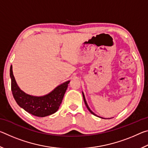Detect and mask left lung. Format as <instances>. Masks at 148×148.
<instances>
[{
    "instance_id": "1",
    "label": "left lung",
    "mask_w": 148,
    "mask_h": 148,
    "mask_svg": "<svg viewBox=\"0 0 148 148\" xmlns=\"http://www.w3.org/2000/svg\"><path fill=\"white\" fill-rule=\"evenodd\" d=\"M83 97H84V102H85V104H86V107H87V108L88 109V110L89 111L91 112V113L92 114H93V115H95V116H96V115H95L93 112H92L91 110H90V108H89V106H88V105H87V102H86V99H85V97H84V93H83Z\"/></svg>"
}]
</instances>
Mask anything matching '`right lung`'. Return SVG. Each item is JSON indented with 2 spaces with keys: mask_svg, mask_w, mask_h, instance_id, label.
Wrapping results in <instances>:
<instances>
[{
  "mask_svg": "<svg viewBox=\"0 0 148 148\" xmlns=\"http://www.w3.org/2000/svg\"><path fill=\"white\" fill-rule=\"evenodd\" d=\"M10 72L12 95L20 107L37 117L49 116L58 110L70 81L60 85L48 95L43 97H34L26 94L17 86L13 75L12 65Z\"/></svg>",
  "mask_w": 148,
  "mask_h": 148,
  "instance_id": "1",
  "label": "right lung"
}]
</instances>
